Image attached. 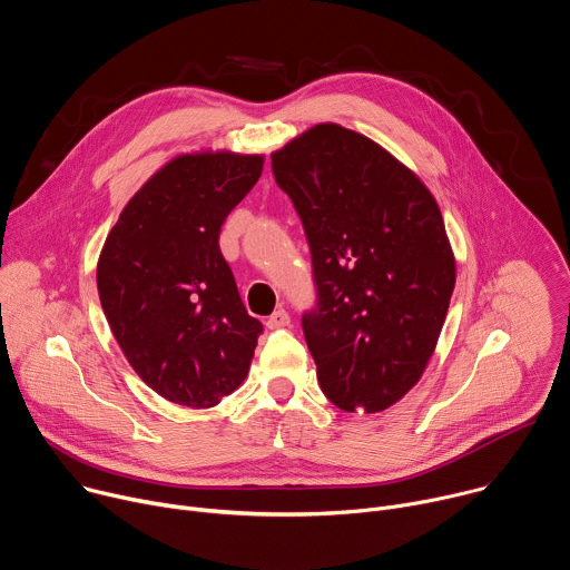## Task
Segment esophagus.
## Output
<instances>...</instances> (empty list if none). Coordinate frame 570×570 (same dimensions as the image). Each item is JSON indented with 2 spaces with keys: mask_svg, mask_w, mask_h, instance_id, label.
Masks as SVG:
<instances>
[{
  "mask_svg": "<svg viewBox=\"0 0 570 570\" xmlns=\"http://www.w3.org/2000/svg\"><path fill=\"white\" fill-rule=\"evenodd\" d=\"M288 322H291L288 311L277 308V311L266 320V327H268V330H282V327H288Z\"/></svg>",
  "mask_w": 570,
  "mask_h": 570,
  "instance_id": "1",
  "label": "esophagus"
}]
</instances>
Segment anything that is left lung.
Wrapping results in <instances>:
<instances>
[{
  "instance_id": "8db88e82",
  "label": "left lung",
  "mask_w": 570,
  "mask_h": 570,
  "mask_svg": "<svg viewBox=\"0 0 570 570\" xmlns=\"http://www.w3.org/2000/svg\"><path fill=\"white\" fill-rule=\"evenodd\" d=\"M271 159L311 250L302 330L317 383L341 411H385L420 381L455 286L440 207L387 150L336 124Z\"/></svg>"
}]
</instances>
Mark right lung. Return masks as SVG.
<instances>
[{
    "mask_svg": "<svg viewBox=\"0 0 570 570\" xmlns=\"http://www.w3.org/2000/svg\"><path fill=\"white\" fill-rule=\"evenodd\" d=\"M262 169V155L176 157L130 198L99 257V297L121 352L148 387L189 409L234 392L264 334L218 246Z\"/></svg>",
    "mask_w": 570,
    "mask_h": 570,
    "instance_id": "add662e5",
    "label": "right lung"
}]
</instances>
